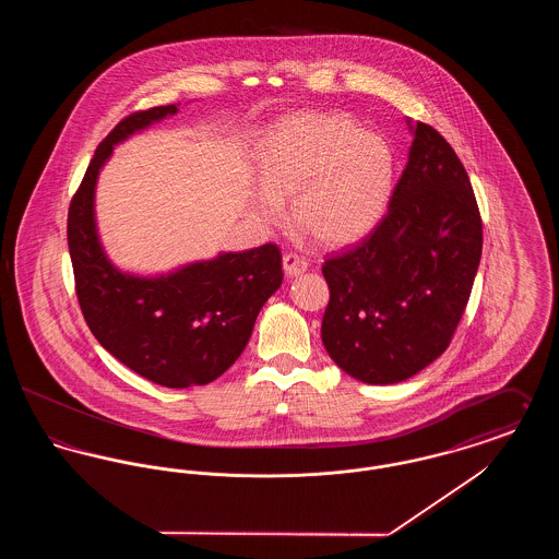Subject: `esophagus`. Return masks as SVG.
I'll return each mask as SVG.
<instances>
[{
	"label": "esophagus",
	"instance_id": "esophagus-1",
	"mask_svg": "<svg viewBox=\"0 0 559 559\" xmlns=\"http://www.w3.org/2000/svg\"><path fill=\"white\" fill-rule=\"evenodd\" d=\"M283 267L289 278H295L308 270V262L295 253H287V255H283Z\"/></svg>",
	"mask_w": 559,
	"mask_h": 559
}]
</instances>
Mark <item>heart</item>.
<instances>
[{
    "label": "heart",
    "mask_w": 559,
    "mask_h": 559,
    "mask_svg": "<svg viewBox=\"0 0 559 559\" xmlns=\"http://www.w3.org/2000/svg\"><path fill=\"white\" fill-rule=\"evenodd\" d=\"M258 178L249 207L258 222H283L292 197L293 219L326 247L365 239L390 207L396 155L390 142L360 130L346 115L295 112L262 138Z\"/></svg>",
    "instance_id": "1"
}]
</instances>
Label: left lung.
<instances>
[{
	"label": "left lung",
	"mask_w": 559,
	"mask_h": 559,
	"mask_svg": "<svg viewBox=\"0 0 559 559\" xmlns=\"http://www.w3.org/2000/svg\"><path fill=\"white\" fill-rule=\"evenodd\" d=\"M406 126L413 144L388 215L322 266L331 289L322 344L342 371L371 385L404 381L449 347L481 258L463 163L433 128Z\"/></svg>",
	"instance_id": "8db88e82"
}]
</instances>
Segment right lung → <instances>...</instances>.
Wrapping results in <instances>:
<instances>
[{"mask_svg": "<svg viewBox=\"0 0 559 559\" xmlns=\"http://www.w3.org/2000/svg\"><path fill=\"white\" fill-rule=\"evenodd\" d=\"M178 112L176 105L126 117L94 153L69 207V253L83 319L128 369L165 388L205 385L247 346L267 297L283 283L281 251H219L159 274L110 262L96 224V185L112 148Z\"/></svg>", "mask_w": 559, "mask_h": 559, "instance_id": "obj_1", "label": "right lung"}]
</instances>
